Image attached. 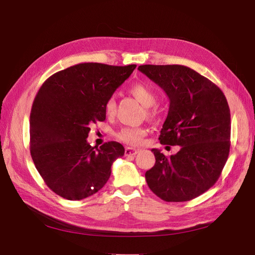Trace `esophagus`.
<instances>
[{
    "label": "esophagus",
    "instance_id": "esophagus-1",
    "mask_svg": "<svg viewBox=\"0 0 255 255\" xmlns=\"http://www.w3.org/2000/svg\"><path fill=\"white\" fill-rule=\"evenodd\" d=\"M125 153H126L127 156H128V155H135V154L138 153V150L134 149V148H130V146H127Z\"/></svg>",
    "mask_w": 255,
    "mask_h": 255
}]
</instances>
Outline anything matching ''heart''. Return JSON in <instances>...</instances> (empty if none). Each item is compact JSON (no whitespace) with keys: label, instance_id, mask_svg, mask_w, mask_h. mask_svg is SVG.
Returning a JSON list of instances; mask_svg holds the SVG:
<instances>
[{"label":"heart","instance_id":"obj_1","mask_svg":"<svg viewBox=\"0 0 255 255\" xmlns=\"http://www.w3.org/2000/svg\"><path fill=\"white\" fill-rule=\"evenodd\" d=\"M129 92L133 95V97L140 102L144 107H148L149 115L152 116L154 112L150 109L156 102V94L149 85L143 83H136L132 87L129 88ZM105 113L107 116H113L116 111V100L115 97H111L105 103ZM145 135V129L142 128H123L118 130L117 138L122 142L130 144V145H137L142 141V138Z\"/></svg>","mask_w":255,"mask_h":255}]
</instances>
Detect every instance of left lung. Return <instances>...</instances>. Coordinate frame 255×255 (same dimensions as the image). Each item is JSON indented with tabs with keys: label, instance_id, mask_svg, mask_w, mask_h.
<instances>
[{
	"label": "left lung",
	"instance_id": "left-lung-1",
	"mask_svg": "<svg viewBox=\"0 0 255 255\" xmlns=\"http://www.w3.org/2000/svg\"><path fill=\"white\" fill-rule=\"evenodd\" d=\"M138 70L170 101L160 143L181 146L170 157L152 149L155 165L145 172L146 184L164 201H189L210 189L226 165L231 137L227 99L213 82L188 67L142 65Z\"/></svg>",
	"mask_w": 255,
	"mask_h": 255
}]
</instances>
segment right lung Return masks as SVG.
I'll return each mask as SVG.
<instances>
[{"label":"right lung","mask_w":255,"mask_h":255,"mask_svg":"<svg viewBox=\"0 0 255 255\" xmlns=\"http://www.w3.org/2000/svg\"><path fill=\"white\" fill-rule=\"evenodd\" d=\"M135 68L79 64L53 74L38 90L30 112V155L56 195L76 201L109 181L125 148L116 141L97 148L86 138L92 125L105 120L106 101Z\"/></svg>","instance_id":"obj_1"}]
</instances>
